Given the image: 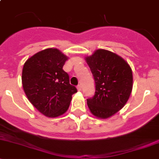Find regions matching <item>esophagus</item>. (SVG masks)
Masks as SVG:
<instances>
[{
    "label": "esophagus",
    "mask_w": 159,
    "mask_h": 159,
    "mask_svg": "<svg viewBox=\"0 0 159 159\" xmlns=\"http://www.w3.org/2000/svg\"><path fill=\"white\" fill-rule=\"evenodd\" d=\"M77 89H78V91H81V84H78V87H77Z\"/></svg>",
    "instance_id": "1"
}]
</instances>
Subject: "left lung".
I'll return each instance as SVG.
<instances>
[{"mask_svg":"<svg viewBox=\"0 0 159 159\" xmlns=\"http://www.w3.org/2000/svg\"><path fill=\"white\" fill-rule=\"evenodd\" d=\"M95 83V95L87 99L91 112L106 119L120 110L130 97L133 75L130 66L116 55L106 50H97L86 57Z\"/></svg>","mask_w":159,"mask_h":159,"instance_id":"left-lung-1","label":"left lung"}]
</instances>
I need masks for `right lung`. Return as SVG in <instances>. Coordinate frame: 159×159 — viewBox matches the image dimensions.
Listing matches in <instances>:
<instances>
[{
    "label": "right lung",
    "instance_id": "add662e5",
    "mask_svg": "<svg viewBox=\"0 0 159 159\" xmlns=\"http://www.w3.org/2000/svg\"><path fill=\"white\" fill-rule=\"evenodd\" d=\"M67 57L57 49H46L27 60L22 70V86L28 99L49 117L64 114L77 89L63 70Z\"/></svg>",
    "mask_w": 159,
    "mask_h": 159
}]
</instances>
